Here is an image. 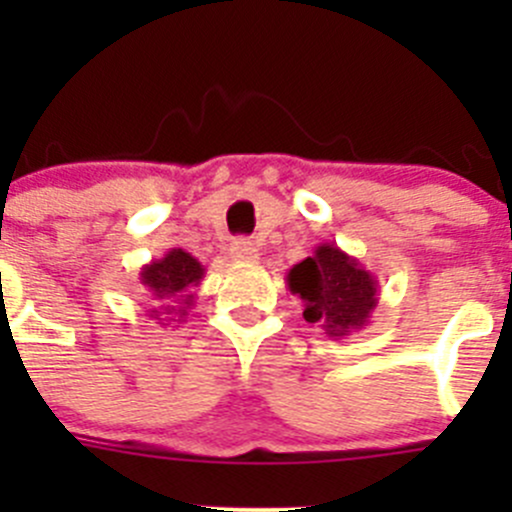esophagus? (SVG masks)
I'll return each instance as SVG.
<instances>
[{
    "label": "esophagus",
    "instance_id": "34e87169",
    "mask_svg": "<svg viewBox=\"0 0 512 512\" xmlns=\"http://www.w3.org/2000/svg\"><path fill=\"white\" fill-rule=\"evenodd\" d=\"M230 257L235 262H257V257H260V250H257V245L252 240H245V237H240V240H235L230 245Z\"/></svg>",
    "mask_w": 512,
    "mask_h": 512
}]
</instances>
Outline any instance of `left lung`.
I'll return each mask as SVG.
<instances>
[{
	"mask_svg": "<svg viewBox=\"0 0 512 512\" xmlns=\"http://www.w3.org/2000/svg\"><path fill=\"white\" fill-rule=\"evenodd\" d=\"M287 285L302 299L304 319L334 339L364 329L379 304V280L334 242H322L312 257L297 262L287 272Z\"/></svg>",
	"mask_w": 512,
	"mask_h": 512,
	"instance_id": "left-lung-1",
	"label": "left lung"
}]
</instances>
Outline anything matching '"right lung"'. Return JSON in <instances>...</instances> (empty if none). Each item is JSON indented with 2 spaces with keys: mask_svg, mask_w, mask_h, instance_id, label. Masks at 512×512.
Listing matches in <instances>:
<instances>
[{
  "mask_svg": "<svg viewBox=\"0 0 512 512\" xmlns=\"http://www.w3.org/2000/svg\"><path fill=\"white\" fill-rule=\"evenodd\" d=\"M205 277V267L195 260L190 252L173 247L160 260L148 262L141 267V285L148 292V299L160 304V309H151L148 317L163 322H185V314L193 307V289L200 287ZM168 316V320H160ZM178 316V320H173Z\"/></svg>",
  "mask_w": 512,
  "mask_h": 512,
  "instance_id": "right-lung-1",
  "label": "right lung"
}]
</instances>
